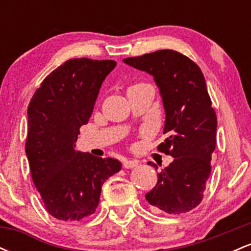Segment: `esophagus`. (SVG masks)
Returning a JSON list of instances; mask_svg holds the SVG:
<instances>
[{
    "label": "esophagus",
    "mask_w": 251,
    "mask_h": 251,
    "mask_svg": "<svg viewBox=\"0 0 251 251\" xmlns=\"http://www.w3.org/2000/svg\"><path fill=\"white\" fill-rule=\"evenodd\" d=\"M138 164H139V162H138V160L126 159V160H124L123 166L125 169H132V168H135V166H138Z\"/></svg>",
    "instance_id": "34e87169"
}]
</instances>
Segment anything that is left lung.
<instances>
[{
	"mask_svg": "<svg viewBox=\"0 0 251 251\" xmlns=\"http://www.w3.org/2000/svg\"><path fill=\"white\" fill-rule=\"evenodd\" d=\"M123 61L153 76L165 111L164 133H168L158 150L174 157V162L158 174L146 201L155 211L188 212L201 201L216 148L217 117L203 73L192 60L171 50Z\"/></svg>",
	"mask_w": 251,
	"mask_h": 251,
	"instance_id": "left-lung-1",
	"label": "left lung"
}]
</instances>
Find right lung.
<instances>
[{
    "label": "right lung",
    "instance_id": "right-lung-1",
    "mask_svg": "<svg viewBox=\"0 0 251 251\" xmlns=\"http://www.w3.org/2000/svg\"><path fill=\"white\" fill-rule=\"evenodd\" d=\"M113 60L72 59L53 71L28 106L25 154L46 210L60 221L96 212L103 181L122 163L75 150L79 128L88 123Z\"/></svg>",
    "mask_w": 251,
    "mask_h": 251
}]
</instances>
